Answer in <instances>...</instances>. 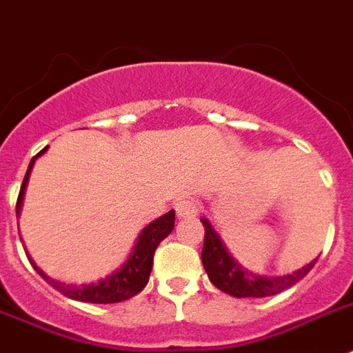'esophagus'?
<instances>
[{
  "mask_svg": "<svg viewBox=\"0 0 353 353\" xmlns=\"http://www.w3.org/2000/svg\"><path fill=\"white\" fill-rule=\"evenodd\" d=\"M176 213L179 219H194L199 213V203L190 197L179 199L176 203Z\"/></svg>",
  "mask_w": 353,
  "mask_h": 353,
  "instance_id": "1",
  "label": "esophagus"
}]
</instances>
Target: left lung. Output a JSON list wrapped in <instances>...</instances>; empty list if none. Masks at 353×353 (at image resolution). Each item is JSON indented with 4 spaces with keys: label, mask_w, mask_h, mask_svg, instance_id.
Returning a JSON list of instances; mask_svg holds the SVG:
<instances>
[{
    "label": "left lung",
    "mask_w": 353,
    "mask_h": 353,
    "mask_svg": "<svg viewBox=\"0 0 353 353\" xmlns=\"http://www.w3.org/2000/svg\"><path fill=\"white\" fill-rule=\"evenodd\" d=\"M201 222L204 226V245L201 259H203L204 269L208 272L210 282L222 292L235 296V298H265V296L278 294L300 282L314 268V263L318 262V259L312 260L305 268L291 274H283V276H260L242 268L241 263L228 253L221 236L215 233L206 219L203 217Z\"/></svg>",
    "instance_id": "1"
}]
</instances>
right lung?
Returning <instances> with one entry per match:
<instances>
[{
  "mask_svg": "<svg viewBox=\"0 0 353 353\" xmlns=\"http://www.w3.org/2000/svg\"><path fill=\"white\" fill-rule=\"evenodd\" d=\"M48 150V147H44L37 156H34L28 165V170L25 174V179H23V185H21L19 197H17L16 204V215L19 217L21 208H23V199H25V190L26 185H28V177H30V172L34 168L35 159L43 156L44 152ZM174 221H176V213L174 210H170L168 213L161 215L159 219L152 221L150 224L141 230L140 236L134 244V250L129 254V259L125 260V263L121 265L120 269H117L114 272H111L109 276H105L103 280H99L97 283H85V285H66V283L57 282L50 278L48 274H44L34 262L30 260L32 268L39 272L41 276L53 287L57 289L59 292H62L64 296L71 298V300L77 301H85V303H118V301L129 300L134 294L143 291V287L147 285L150 276V271H152V262H154V253H156V248L159 245V242L163 239H167L168 235L174 230Z\"/></svg>",
  "mask_w": 353,
  "mask_h": 353,
  "instance_id": "1",
  "label": "right lung"
}]
</instances>
